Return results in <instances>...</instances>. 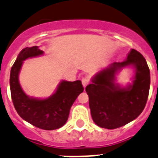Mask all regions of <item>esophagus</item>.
Here are the masks:
<instances>
[{
  "instance_id": "1",
  "label": "esophagus",
  "mask_w": 158,
  "mask_h": 158,
  "mask_svg": "<svg viewBox=\"0 0 158 158\" xmlns=\"http://www.w3.org/2000/svg\"><path fill=\"white\" fill-rule=\"evenodd\" d=\"M82 85H83L84 88L87 86V85H89V83H90V80H89V77H85L82 78Z\"/></svg>"
}]
</instances>
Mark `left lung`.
Listing matches in <instances>:
<instances>
[{"mask_svg":"<svg viewBox=\"0 0 158 158\" xmlns=\"http://www.w3.org/2000/svg\"><path fill=\"white\" fill-rule=\"evenodd\" d=\"M133 65L136 75L132 85L121 88L115 74L122 67ZM86 87L94 122L103 128L115 129L138 118L143 112L150 91V69L143 55L131 49L123 62L114 63L95 74Z\"/></svg>","mask_w":158,"mask_h":158,"instance_id":"8db88e82","label":"left lung"}]
</instances>
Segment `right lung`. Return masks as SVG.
I'll return each instance as SVG.
<instances>
[{
	"mask_svg": "<svg viewBox=\"0 0 158 158\" xmlns=\"http://www.w3.org/2000/svg\"><path fill=\"white\" fill-rule=\"evenodd\" d=\"M37 46L25 48L20 52L10 73V89L13 104L19 115L30 124L44 130H55L66 124L69 110L77 96L84 91L81 81L59 84L56 92L48 99L30 98L25 94L19 82V73L23 61L43 55Z\"/></svg>",
	"mask_w": 158,
	"mask_h": 158,
	"instance_id": "1",
	"label": "right lung"
}]
</instances>
